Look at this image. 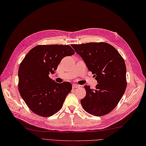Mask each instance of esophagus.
Returning a JSON list of instances; mask_svg holds the SVG:
<instances>
[{"mask_svg":"<svg viewBox=\"0 0 146 146\" xmlns=\"http://www.w3.org/2000/svg\"><path fill=\"white\" fill-rule=\"evenodd\" d=\"M80 87V85L77 84H72V88L75 89V88H78Z\"/></svg>","mask_w":146,"mask_h":146,"instance_id":"obj_1","label":"esophagus"}]
</instances>
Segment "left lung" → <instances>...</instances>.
Masks as SVG:
<instances>
[{
    "label": "left lung",
    "mask_w": 146,
    "mask_h": 146,
    "mask_svg": "<svg viewBox=\"0 0 146 146\" xmlns=\"http://www.w3.org/2000/svg\"><path fill=\"white\" fill-rule=\"evenodd\" d=\"M86 63L98 84L95 89L84 86L86 94L81 100L85 111L103 116L116 107L127 86L126 67L117 50L109 43H87L72 44Z\"/></svg>",
    "instance_id": "left-lung-1"
}]
</instances>
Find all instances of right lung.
<instances>
[{"label":"right lung","instance_id":"obj_1","mask_svg":"<svg viewBox=\"0 0 146 146\" xmlns=\"http://www.w3.org/2000/svg\"><path fill=\"white\" fill-rule=\"evenodd\" d=\"M75 54L69 45H38L30 50L20 64L19 91L30 110L47 117L57 113L71 91L68 82L56 83L49 77L61 60Z\"/></svg>","mask_w":146,"mask_h":146}]
</instances>
